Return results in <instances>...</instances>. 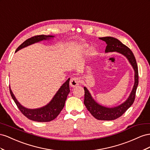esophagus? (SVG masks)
<instances>
[{
	"label": "esophagus",
	"mask_w": 150,
	"mask_h": 150,
	"mask_svg": "<svg viewBox=\"0 0 150 150\" xmlns=\"http://www.w3.org/2000/svg\"><path fill=\"white\" fill-rule=\"evenodd\" d=\"M79 83L80 79L79 77H76V76H74V77L71 79L70 82V85L71 87H75L76 86H77Z\"/></svg>",
	"instance_id": "1"
}]
</instances>
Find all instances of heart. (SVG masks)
Listing matches in <instances>:
<instances>
[{"label":"heart","mask_w":150,"mask_h":150,"mask_svg":"<svg viewBox=\"0 0 150 150\" xmlns=\"http://www.w3.org/2000/svg\"><path fill=\"white\" fill-rule=\"evenodd\" d=\"M88 46L85 44H82L79 45V49H78V53L79 55H82L86 53V51L88 50ZM92 52L93 53V51H92Z\"/></svg>","instance_id":"obj_1"}]
</instances>
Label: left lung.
I'll return each instance as SVG.
<instances>
[{"label": "left lung", "instance_id": "left-lung-1", "mask_svg": "<svg viewBox=\"0 0 150 150\" xmlns=\"http://www.w3.org/2000/svg\"><path fill=\"white\" fill-rule=\"evenodd\" d=\"M99 39L106 42L105 53L115 51L123 54L127 58L134 71V83L129 96L125 102L114 108H106L99 104L93 99L88 89L85 87L83 88L85 91L83 102L87 110L98 120L111 121L121 117L133 104L138 85V69L135 57L132 51L126 45L122 44L120 41L116 38L109 36L99 38Z\"/></svg>", "mask_w": 150, "mask_h": 150}]
</instances>
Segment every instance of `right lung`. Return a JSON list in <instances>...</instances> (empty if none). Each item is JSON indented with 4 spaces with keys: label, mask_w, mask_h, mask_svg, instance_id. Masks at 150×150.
<instances>
[{
    "label": "right lung",
    "mask_w": 150,
    "mask_h": 150,
    "mask_svg": "<svg viewBox=\"0 0 150 150\" xmlns=\"http://www.w3.org/2000/svg\"><path fill=\"white\" fill-rule=\"evenodd\" d=\"M53 37V36H46L43 35L31 37V38H29V39L23 42V43L21 44L17 48L16 52L28 46L36 43V42H40L41 41L50 40L51 38ZM69 82L70 79H68L62 85L61 87L59 88L58 92L55 94L52 100L45 106L38 109H31L24 108L16 99L10 87L9 90L11 97L15 102L16 104L18 106V108H19L21 112L25 117L30 119V120L36 122H49L56 118L59 115V114L60 113L62 110L63 109L64 106H65L67 97L70 92Z\"/></svg>",
    "instance_id": "right-lung-1"
}]
</instances>
